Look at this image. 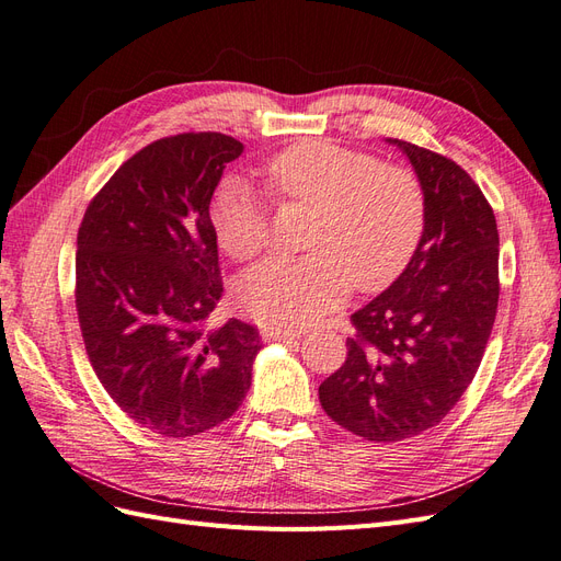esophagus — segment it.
Wrapping results in <instances>:
<instances>
[{
	"instance_id": "obj_1",
	"label": "esophagus",
	"mask_w": 561,
	"mask_h": 561,
	"mask_svg": "<svg viewBox=\"0 0 561 561\" xmlns=\"http://www.w3.org/2000/svg\"><path fill=\"white\" fill-rule=\"evenodd\" d=\"M264 339H287V342H293V339H299L301 332L297 330H276V328H264L262 330Z\"/></svg>"
}]
</instances>
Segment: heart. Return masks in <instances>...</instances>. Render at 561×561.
<instances>
[{
    "mask_svg": "<svg viewBox=\"0 0 561 561\" xmlns=\"http://www.w3.org/2000/svg\"><path fill=\"white\" fill-rule=\"evenodd\" d=\"M280 201L313 206L299 260H266L236 285V301L276 330L307 328L348 293L377 290L414 254L426 198L412 171L334 142L307 140L266 163ZM210 227L229 257L245 262L268 243V210L252 186L227 178L210 198Z\"/></svg>",
    "mask_w": 561,
    "mask_h": 561,
    "instance_id": "obj_1",
    "label": "heart"
}]
</instances>
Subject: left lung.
Segmentation results:
<instances>
[{"instance_id":"1","label":"left lung","mask_w":561,"mask_h":561,"mask_svg":"<svg viewBox=\"0 0 561 561\" xmlns=\"http://www.w3.org/2000/svg\"><path fill=\"white\" fill-rule=\"evenodd\" d=\"M388 142L414 168L426 222L402 274L351 316L346 360L318 388L328 416L371 443L421 435L451 412L499 309V229L482 190L451 159Z\"/></svg>"}]
</instances>
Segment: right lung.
Instances as JSON below:
<instances>
[{
    "instance_id": "add662e5",
    "label": "right lung",
    "mask_w": 561,
    "mask_h": 561,
    "mask_svg": "<svg viewBox=\"0 0 561 561\" xmlns=\"http://www.w3.org/2000/svg\"><path fill=\"white\" fill-rule=\"evenodd\" d=\"M243 145L180 133L133 154L77 236V316L95 375L138 426L192 437L239 410L260 351L243 320L206 330L222 297L210 198Z\"/></svg>"
}]
</instances>
